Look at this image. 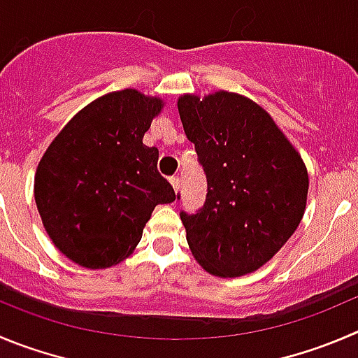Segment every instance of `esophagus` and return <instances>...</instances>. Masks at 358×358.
<instances>
[{"mask_svg": "<svg viewBox=\"0 0 358 358\" xmlns=\"http://www.w3.org/2000/svg\"><path fill=\"white\" fill-rule=\"evenodd\" d=\"M170 185H172L173 192H179V188H181V179L179 177H170Z\"/></svg>", "mask_w": 358, "mask_h": 358, "instance_id": "34e87169", "label": "esophagus"}]
</instances>
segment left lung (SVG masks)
<instances>
[{
    "label": "left lung",
    "mask_w": 358,
    "mask_h": 358,
    "mask_svg": "<svg viewBox=\"0 0 358 358\" xmlns=\"http://www.w3.org/2000/svg\"><path fill=\"white\" fill-rule=\"evenodd\" d=\"M177 108L207 177L203 206L181 213L189 250L210 274H250L285 246L304 216V162L274 119L243 94H185Z\"/></svg>",
    "instance_id": "8db88e82"
}]
</instances>
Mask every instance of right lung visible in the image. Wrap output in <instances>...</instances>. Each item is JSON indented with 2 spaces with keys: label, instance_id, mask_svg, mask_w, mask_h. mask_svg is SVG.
<instances>
[{
  "label": "right lung",
  "instance_id": "obj_1",
  "mask_svg": "<svg viewBox=\"0 0 358 358\" xmlns=\"http://www.w3.org/2000/svg\"><path fill=\"white\" fill-rule=\"evenodd\" d=\"M163 100L137 90L91 101L59 131L35 176V202L54 246L75 264L107 268L142 239L158 203L176 193L158 149L142 142Z\"/></svg>",
  "mask_w": 358,
  "mask_h": 358
}]
</instances>
